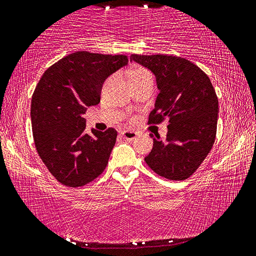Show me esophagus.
Listing matches in <instances>:
<instances>
[{
    "instance_id": "1",
    "label": "esophagus",
    "mask_w": 256,
    "mask_h": 256,
    "mask_svg": "<svg viewBox=\"0 0 256 256\" xmlns=\"http://www.w3.org/2000/svg\"><path fill=\"white\" fill-rule=\"evenodd\" d=\"M122 136H123L125 140L133 141L138 136V133L134 131H130V130H124V131L122 132Z\"/></svg>"
}]
</instances>
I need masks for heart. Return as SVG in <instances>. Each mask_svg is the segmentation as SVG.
Instances as JSON below:
<instances>
[{
    "label": "heart",
    "instance_id": "obj_1",
    "mask_svg": "<svg viewBox=\"0 0 256 256\" xmlns=\"http://www.w3.org/2000/svg\"><path fill=\"white\" fill-rule=\"evenodd\" d=\"M144 76H150V72L146 70V68L136 67V68H133V70L130 72L128 78H130V80H136V78H140V77H144Z\"/></svg>",
    "mask_w": 256,
    "mask_h": 256
}]
</instances>
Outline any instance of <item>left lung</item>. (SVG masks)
I'll list each match as a JSON object with an SVG mask.
<instances>
[{
	"label": "left lung",
	"instance_id": "8db88e82",
	"mask_svg": "<svg viewBox=\"0 0 256 256\" xmlns=\"http://www.w3.org/2000/svg\"><path fill=\"white\" fill-rule=\"evenodd\" d=\"M156 76L160 94L148 124L168 120L166 141L152 134L154 147L144 158L158 176L188 179L212 149L216 136L218 101L208 76L186 58L171 54H131Z\"/></svg>",
	"mask_w": 256,
	"mask_h": 256
}]
</instances>
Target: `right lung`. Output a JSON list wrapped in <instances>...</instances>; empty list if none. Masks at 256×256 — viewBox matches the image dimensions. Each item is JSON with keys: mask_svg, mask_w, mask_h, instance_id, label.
Instances as JSON below:
<instances>
[{"mask_svg": "<svg viewBox=\"0 0 256 256\" xmlns=\"http://www.w3.org/2000/svg\"><path fill=\"white\" fill-rule=\"evenodd\" d=\"M124 54L77 51L44 72L32 96V130L36 150L54 179L77 188L104 171L117 131L85 132L83 114L100 102L107 77L128 64Z\"/></svg>", "mask_w": 256, "mask_h": 256, "instance_id": "add662e5", "label": "right lung"}]
</instances>
